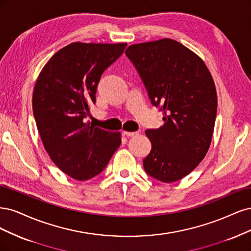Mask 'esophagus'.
<instances>
[{"label":"esophagus","instance_id":"34e87169","mask_svg":"<svg viewBox=\"0 0 251 251\" xmlns=\"http://www.w3.org/2000/svg\"><path fill=\"white\" fill-rule=\"evenodd\" d=\"M123 133H124V135H127V136H133V135L137 134L136 131H124Z\"/></svg>","mask_w":251,"mask_h":251}]
</instances>
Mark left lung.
Instances as JSON below:
<instances>
[{"label": "left lung", "mask_w": 251, "mask_h": 251, "mask_svg": "<svg viewBox=\"0 0 251 251\" xmlns=\"http://www.w3.org/2000/svg\"><path fill=\"white\" fill-rule=\"evenodd\" d=\"M164 125L148 129L152 148L143 165L153 178L174 182L195 169L212 142L217 93L204 61L171 38L131 45L126 50Z\"/></svg>", "instance_id": "left-lung-1"}]
</instances>
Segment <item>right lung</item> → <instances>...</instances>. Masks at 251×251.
Listing matches in <instances>:
<instances>
[{
  "label": "right lung",
  "mask_w": 251,
  "mask_h": 251,
  "mask_svg": "<svg viewBox=\"0 0 251 251\" xmlns=\"http://www.w3.org/2000/svg\"><path fill=\"white\" fill-rule=\"evenodd\" d=\"M127 44L73 43L55 53L40 72L32 97L46 151L62 172L77 180L101 173L121 145V133L103 130L85 118L96 102L103 72Z\"/></svg>",
  "instance_id": "obj_1"
}]
</instances>
